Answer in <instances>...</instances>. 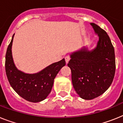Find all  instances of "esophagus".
I'll return each mask as SVG.
<instances>
[{
	"label": "esophagus",
	"instance_id": "esophagus-1",
	"mask_svg": "<svg viewBox=\"0 0 123 123\" xmlns=\"http://www.w3.org/2000/svg\"><path fill=\"white\" fill-rule=\"evenodd\" d=\"M70 60V56L69 55H67V56L65 57V61H66V63L68 64V62Z\"/></svg>",
	"mask_w": 123,
	"mask_h": 123
}]
</instances>
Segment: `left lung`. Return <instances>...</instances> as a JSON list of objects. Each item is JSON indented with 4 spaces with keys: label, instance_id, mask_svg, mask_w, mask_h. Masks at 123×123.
Here are the masks:
<instances>
[{
    "label": "left lung",
    "instance_id": "8db88e82",
    "mask_svg": "<svg viewBox=\"0 0 123 123\" xmlns=\"http://www.w3.org/2000/svg\"><path fill=\"white\" fill-rule=\"evenodd\" d=\"M91 24L99 36L96 47L91 52L84 49L74 52L68 64L74 89L86 100L99 96L109 88L116 70L114 49L109 36L96 24Z\"/></svg>",
    "mask_w": 123,
    "mask_h": 123
}]
</instances>
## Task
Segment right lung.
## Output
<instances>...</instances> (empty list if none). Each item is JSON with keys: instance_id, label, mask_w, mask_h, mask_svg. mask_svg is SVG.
<instances>
[{"instance_id": "add662e5", "label": "right lung", "mask_w": 123, "mask_h": 123, "mask_svg": "<svg viewBox=\"0 0 123 123\" xmlns=\"http://www.w3.org/2000/svg\"><path fill=\"white\" fill-rule=\"evenodd\" d=\"M14 36L6 54L5 67L8 81L14 90L24 99L32 103L41 101L51 91L55 76L66 65L65 59L52 64L37 74H25L17 69L13 61L11 49Z\"/></svg>"}]
</instances>
